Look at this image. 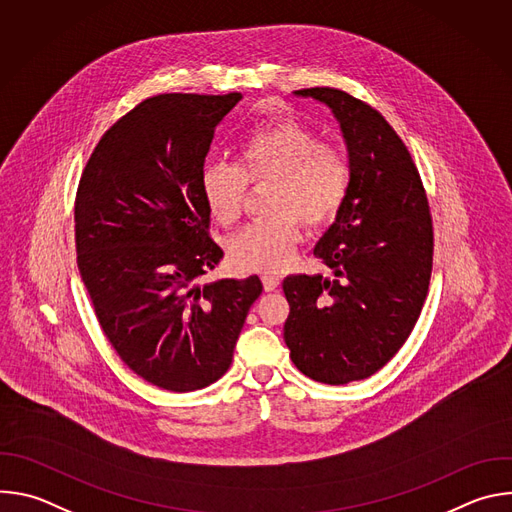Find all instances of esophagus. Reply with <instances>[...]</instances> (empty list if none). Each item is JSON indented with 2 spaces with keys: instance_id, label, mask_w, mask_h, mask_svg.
Instances as JSON below:
<instances>
[{
  "instance_id": "esophagus-1",
  "label": "esophagus",
  "mask_w": 512,
  "mask_h": 512,
  "mask_svg": "<svg viewBox=\"0 0 512 512\" xmlns=\"http://www.w3.org/2000/svg\"><path fill=\"white\" fill-rule=\"evenodd\" d=\"M261 279H263L265 291H275V289H279V285H281L279 277H277V275H271V273H263Z\"/></svg>"
}]
</instances>
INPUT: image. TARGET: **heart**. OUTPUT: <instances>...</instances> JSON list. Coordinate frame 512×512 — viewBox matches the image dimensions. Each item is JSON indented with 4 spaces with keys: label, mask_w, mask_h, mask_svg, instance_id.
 Wrapping results in <instances>:
<instances>
[{
    "label": "heart",
    "mask_w": 512,
    "mask_h": 512,
    "mask_svg": "<svg viewBox=\"0 0 512 512\" xmlns=\"http://www.w3.org/2000/svg\"><path fill=\"white\" fill-rule=\"evenodd\" d=\"M249 184H269V216L231 237V263L241 271H281L294 259L306 227L330 223L352 186V164L336 143L298 119H277L249 131L239 145V166L208 162L200 194L216 223L225 227L241 216Z\"/></svg>",
    "instance_id": "1"
}]
</instances>
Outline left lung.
<instances>
[{
    "instance_id": "left-lung-1",
    "label": "left lung",
    "mask_w": 512,
    "mask_h": 512,
    "mask_svg": "<svg viewBox=\"0 0 512 512\" xmlns=\"http://www.w3.org/2000/svg\"><path fill=\"white\" fill-rule=\"evenodd\" d=\"M296 95L340 121L352 186L314 249L330 275L283 279V338L306 377L346 385L375 375L409 338L429 289L433 223L407 145L377 109L332 87Z\"/></svg>"
}]
</instances>
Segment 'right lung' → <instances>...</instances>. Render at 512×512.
<instances>
[{
	"mask_svg": "<svg viewBox=\"0 0 512 512\" xmlns=\"http://www.w3.org/2000/svg\"><path fill=\"white\" fill-rule=\"evenodd\" d=\"M241 93H166L135 105L93 150L75 200L81 279L107 340L160 389L221 379L263 283L196 279L223 259L200 174L216 125Z\"/></svg>",
	"mask_w": 512,
	"mask_h": 512,
	"instance_id": "obj_1",
	"label": "right lung"
}]
</instances>
